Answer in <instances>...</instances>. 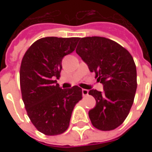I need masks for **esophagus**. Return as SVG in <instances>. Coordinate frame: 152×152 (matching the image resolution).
Returning a JSON list of instances; mask_svg holds the SVG:
<instances>
[{
	"instance_id": "esophagus-1",
	"label": "esophagus",
	"mask_w": 152,
	"mask_h": 152,
	"mask_svg": "<svg viewBox=\"0 0 152 152\" xmlns=\"http://www.w3.org/2000/svg\"><path fill=\"white\" fill-rule=\"evenodd\" d=\"M82 94L84 97H86V96H87L88 94H89V91L87 90V89H82Z\"/></svg>"
}]
</instances>
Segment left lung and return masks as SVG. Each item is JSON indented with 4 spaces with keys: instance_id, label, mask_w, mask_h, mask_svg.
Instances as JSON below:
<instances>
[{
    "instance_id": "1",
    "label": "left lung",
    "mask_w": 152,
    "mask_h": 152,
    "mask_svg": "<svg viewBox=\"0 0 152 152\" xmlns=\"http://www.w3.org/2000/svg\"><path fill=\"white\" fill-rule=\"evenodd\" d=\"M76 52L103 86L102 92H89L96 100L89 112L91 123L102 131L116 129L129 113L137 89L133 57L115 41L101 37L80 38Z\"/></svg>"
}]
</instances>
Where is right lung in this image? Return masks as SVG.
Masks as SVG:
<instances>
[{
  "label": "right lung",
  "mask_w": 152,
  "mask_h": 152,
  "mask_svg": "<svg viewBox=\"0 0 152 152\" xmlns=\"http://www.w3.org/2000/svg\"><path fill=\"white\" fill-rule=\"evenodd\" d=\"M78 37H44L29 47L22 59L20 87L23 101L31 123L45 135L64 133L74 107L82 99V89L75 86L60 88L63 57L76 49Z\"/></svg>",
  "instance_id": "add662e5"
}]
</instances>
